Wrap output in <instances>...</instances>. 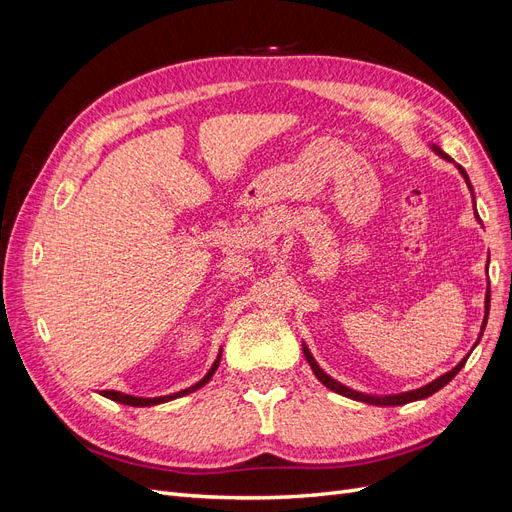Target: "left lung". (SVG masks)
I'll return each mask as SVG.
<instances>
[{"label":"left lung","instance_id":"left-lung-1","mask_svg":"<svg viewBox=\"0 0 512 512\" xmlns=\"http://www.w3.org/2000/svg\"><path fill=\"white\" fill-rule=\"evenodd\" d=\"M431 149L438 153V156L442 158V160H446V162H453V158L448 156V153H444L438 145H431ZM457 168H459V173L463 175V179H466V183H468V188H470V192H472V198H474V188H472V183H470V177H468V173L466 170H463L459 164H457ZM474 209H476V205H474ZM476 215V220L480 222V218H478V213H474ZM489 265V262H487ZM489 303H491V292H489V286H487V294H485V318H483V327H480V333H478V339H476V344L480 342V337H483V331H485V327H487V318H489ZM474 344V346H476ZM303 354H305V359H307V363H309V367H312V371L316 374V378L327 386V389H331V391H335V393H339V395H344V397H350V399H356V401H363V404H371V406H404V404H410V401H416V399H425V397H429V395H433V393H438L442 386H446L448 382H451L457 374H459V369L466 365V361H468V356L466 359H461L451 371H446V374H442L440 378H436L433 382H429V384H425V386H421V389H414V391H406V393H397V395H367V393H359V391H354V389H348L346 384H342V382H337L335 378H331L327 371H324L318 363H316V359L312 356V352H309V348L303 344Z\"/></svg>","mask_w":512,"mask_h":512}]
</instances>
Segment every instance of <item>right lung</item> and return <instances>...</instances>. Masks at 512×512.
<instances>
[{
  "label": "right lung",
  "instance_id": "obj_1",
  "mask_svg": "<svg viewBox=\"0 0 512 512\" xmlns=\"http://www.w3.org/2000/svg\"><path fill=\"white\" fill-rule=\"evenodd\" d=\"M220 359H222V348H220L218 359L213 361L211 369L207 371V374H205V378H203V380H198L196 384L188 386V389H183V391H179V393H173V395H164V397H134V395L119 393V391H100V395H102V397H106V399H113V401H117V404H123V406H134V408H147V406H158V404H166V401H173V399H177V397H183V395H188V393H194V391H198V389H203V386H205V384H207V382L213 378L215 369L220 367Z\"/></svg>",
  "mask_w": 512,
  "mask_h": 512
}]
</instances>
